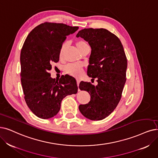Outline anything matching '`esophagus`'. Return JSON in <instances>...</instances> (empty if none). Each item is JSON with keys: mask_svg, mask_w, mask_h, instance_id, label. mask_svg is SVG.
Instances as JSON below:
<instances>
[{"mask_svg": "<svg viewBox=\"0 0 158 158\" xmlns=\"http://www.w3.org/2000/svg\"><path fill=\"white\" fill-rule=\"evenodd\" d=\"M77 85H78V86H79V84H80V80L77 79ZM78 91H80L79 89H78Z\"/></svg>", "mask_w": 158, "mask_h": 158, "instance_id": "obj_1", "label": "esophagus"}]
</instances>
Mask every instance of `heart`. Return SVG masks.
Segmentation results:
<instances>
[{
  "mask_svg": "<svg viewBox=\"0 0 158 158\" xmlns=\"http://www.w3.org/2000/svg\"><path fill=\"white\" fill-rule=\"evenodd\" d=\"M76 46H77V48L80 51V50L83 47L89 46V45H87V43L85 41L79 40L77 42V43H76ZM65 48V43H64L61 45L60 50V52H59L60 58H61L63 56ZM65 71L67 73L73 76V77H80V76L81 74V73H82V67L79 64H70L65 67Z\"/></svg>",
  "mask_w": 158,
  "mask_h": 158,
  "instance_id": "b5f03b06",
  "label": "heart"
}]
</instances>
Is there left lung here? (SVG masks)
I'll list each match as a JSON object with an SVG mask.
<instances>
[{
  "label": "left lung",
  "instance_id": "left-lung-1",
  "mask_svg": "<svg viewBox=\"0 0 158 158\" xmlns=\"http://www.w3.org/2000/svg\"><path fill=\"white\" fill-rule=\"evenodd\" d=\"M77 37L87 41L91 48L87 74L98 82L97 85L80 83V89L89 93L91 100L80 105L79 110L85 117L100 121L111 114L121 98L127 80V56L121 41L106 29L84 28Z\"/></svg>",
  "mask_w": 158,
  "mask_h": 158
}]
</instances>
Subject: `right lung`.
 I'll return each instance as SVG.
<instances>
[{"instance_id":"obj_1","label":"right lung","mask_w":158,"mask_h":158,"mask_svg":"<svg viewBox=\"0 0 158 158\" xmlns=\"http://www.w3.org/2000/svg\"><path fill=\"white\" fill-rule=\"evenodd\" d=\"M78 29V27L46 22L31 30L23 44L20 61L24 100L39 118L55 116L64 98L78 91L74 77L66 74L56 80L49 73L52 65L59 61L60 50L67 36Z\"/></svg>"}]
</instances>
